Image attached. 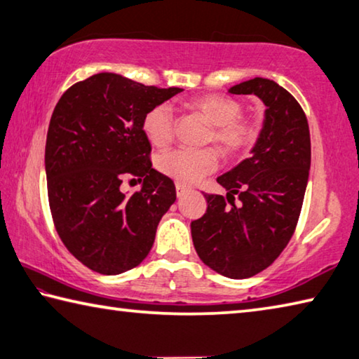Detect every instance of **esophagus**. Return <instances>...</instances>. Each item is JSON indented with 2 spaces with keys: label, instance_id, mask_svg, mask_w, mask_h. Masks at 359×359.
I'll return each instance as SVG.
<instances>
[{
  "label": "esophagus",
  "instance_id": "34e87169",
  "mask_svg": "<svg viewBox=\"0 0 359 359\" xmlns=\"http://www.w3.org/2000/svg\"><path fill=\"white\" fill-rule=\"evenodd\" d=\"M188 191V188L187 187H184V185H175V193H177V198H182L184 196V194Z\"/></svg>",
  "mask_w": 359,
  "mask_h": 359
}]
</instances>
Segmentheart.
<instances>
[{
	"instance_id": "heart-1",
	"label": "heart",
	"mask_w": 359,
	"mask_h": 359,
	"mask_svg": "<svg viewBox=\"0 0 359 359\" xmlns=\"http://www.w3.org/2000/svg\"><path fill=\"white\" fill-rule=\"evenodd\" d=\"M187 107L212 125L208 142H214L226 156H236L247 151L258 137V126L242 117L239 101L224 95H204L190 100ZM175 120L168 106L149 109L142 117V131L147 141L155 147H166L174 137ZM217 154L212 149L204 150H172L158 156L156 168L179 185H193L204 175L215 171Z\"/></svg>"
}]
</instances>
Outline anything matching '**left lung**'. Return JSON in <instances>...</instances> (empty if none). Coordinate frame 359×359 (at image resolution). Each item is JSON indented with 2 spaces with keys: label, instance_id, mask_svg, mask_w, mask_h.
Here are the masks:
<instances>
[{
  "label": "left lung",
  "instance_id": "1",
  "mask_svg": "<svg viewBox=\"0 0 359 359\" xmlns=\"http://www.w3.org/2000/svg\"><path fill=\"white\" fill-rule=\"evenodd\" d=\"M228 92L264 102L263 128L250 156L217 179L226 198L204 194L208 210L191 222V238L210 269L247 278L274 263L294 233L311 169V133L299 102L274 81L255 77Z\"/></svg>",
  "mask_w": 359,
  "mask_h": 359
}]
</instances>
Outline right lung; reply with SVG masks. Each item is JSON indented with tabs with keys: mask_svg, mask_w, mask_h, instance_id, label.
<instances>
[{
	"mask_svg": "<svg viewBox=\"0 0 359 359\" xmlns=\"http://www.w3.org/2000/svg\"><path fill=\"white\" fill-rule=\"evenodd\" d=\"M180 92L100 72L53 109L46 142L52 218L66 248L95 272L117 276L141 264L175 201L174 182L151 168L142 117ZM126 175L144 179L141 191L119 190Z\"/></svg>",
	"mask_w": 359,
	"mask_h": 359,
	"instance_id": "add662e5",
	"label": "right lung"
}]
</instances>
